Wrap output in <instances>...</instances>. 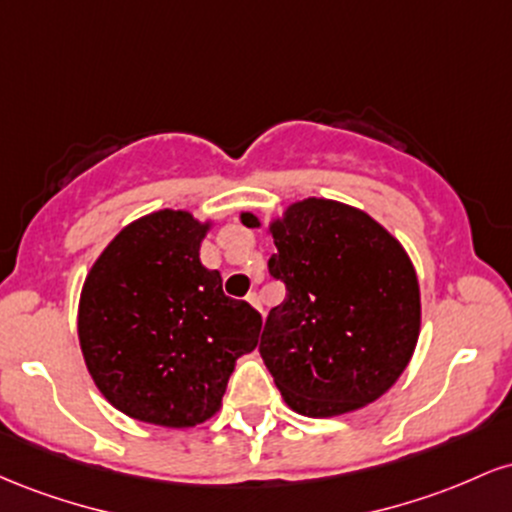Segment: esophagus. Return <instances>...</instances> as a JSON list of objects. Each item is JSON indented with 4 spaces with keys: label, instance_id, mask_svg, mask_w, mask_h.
Returning <instances> with one entry per match:
<instances>
[{
    "label": "esophagus",
    "instance_id": "34e87169",
    "mask_svg": "<svg viewBox=\"0 0 512 512\" xmlns=\"http://www.w3.org/2000/svg\"><path fill=\"white\" fill-rule=\"evenodd\" d=\"M245 301H248V303L252 305V308H257V310H260V313L264 315V310H262V298H260V296H257V293H255V291H250V293H248V296H245Z\"/></svg>",
    "mask_w": 512,
    "mask_h": 512
}]
</instances>
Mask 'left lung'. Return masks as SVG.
<instances>
[{
	"mask_svg": "<svg viewBox=\"0 0 512 512\" xmlns=\"http://www.w3.org/2000/svg\"><path fill=\"white\" fill-rule=\"evenodd\" d=\"M248 228L257 216H240ZM267 267L286 286L260 354L293 411L337 416L375 402L407 368L421 325L407 252L368 214L330 199L291 204L269 226Z\"/></svg>",
	"mask_w": 512,
	"mask_h": 512,
	"instance_id": "obj_1",
	"label": "left lung"
}]
</instances>
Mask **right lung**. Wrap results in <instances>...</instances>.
I'll return each instance as SVG.
<instances>
[{
  "instance_id": "right-lung-1",
  "label": "right lung",
  "mask_w": 512,
  "mask_h": 512,
  "mask_svg": "<svg viewBox=\"0 0 512 512\" xmlns=\"http://www.w3.org/2000/svg\"><path fill=\"white\" fill-rule=\"evenodd\" d=\"M207 223L163 209L129 223L86 276L79 342L113 407L156 426H195L221 407L236 358L250 354L262 315L223 293L199 262Z\"/></svg>"
}]
</instances>
